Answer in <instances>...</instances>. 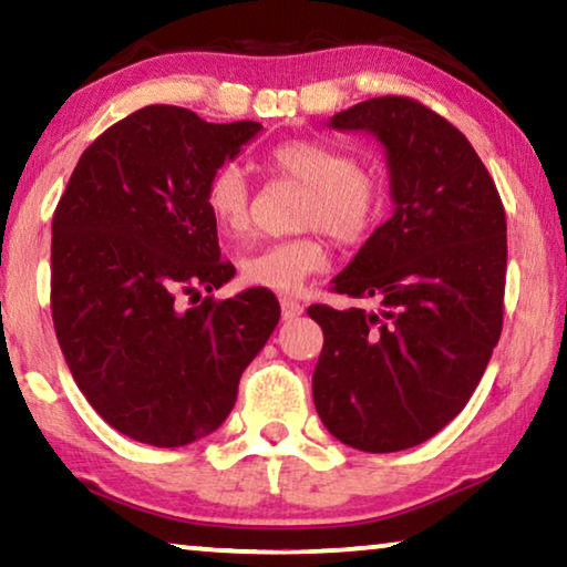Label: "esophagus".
Instances as JSON below:
<instances>
[{"label":"esophagus","mask_w":567,"mask_h":567,"mask_svg":"<svg viewBox=\"0 0 567 567\" xmlns=\"http://www.w3.org/2000/svg\"><path fill=\"white\" fill-rule=\"evenodd\" d=\"M301 312H305V305L297 299H281V315L284 320H293V317H299Z\"/></svg>","instance_id":"esophagus-1"}]
</instances>
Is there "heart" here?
<instances>
[{
    "label": "heart",
    "mask_w": 567,
    "mask_h": 567,
    "mask_svg": "<svg viewBox=\"0 0 567 567\" xmlns=\"http://www.w3.org/2000/svg\"><path fill=\"white\" fill-rule=\"evenodd\" d=\"M268 165L284 181L305 188L299 227L307 235L278 239L245 252L239 276L245 284L278 293L299 291L312 274L328 268L324 231L340 245H359L377 227L384 208V185L374 169L338 146L291 138L270 150ZM206 208L221 235L243 237L252 224V196L237 165H221L206 183Z\"/></svg>",
    "instance_id": "b5f03b06"
}]
</instances>
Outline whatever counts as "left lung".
Segmentation results:
<instances>
[{"label": "left lung", "mask_w": 567, "mask_h": 567, "mask_svg": "<svg viewBox=\"0 0 567 567\" xmlns=\"http://www.w3.org/2000/svg\"><path fill=\"white\" fill-rule=\"evenodd\" d=\"M330 126L382 142L394 214L332 278L377 312L307 309L324 332L315 408L343 444L402 452L454 421L485 374L503 328L506 212L462 131L413 97L363 100Z\"/></svg>", "instance_id": "8db88e82"}]
</instances>
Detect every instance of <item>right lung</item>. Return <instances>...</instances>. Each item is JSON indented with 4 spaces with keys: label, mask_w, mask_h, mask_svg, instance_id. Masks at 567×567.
<instances>
[{
    "label": "right lung",
    "mask_w": 567,
    "mask_h": 567,
    "mask_svg": "<svg viewBox=\"0 0 567 567\" xmlns=\"http://www.w3.org/2000/svg\"><path fill=\"white\" fill-rule=\"evenodd\" d=\"M260 128L146 105L84 150L53 212L61 353L97 415L142 444L185 446L219 429L281 317L268 289L212 297L235 268L219 260L206 183ZM183 298L202 305L185 310Z\"/></svg>",
    "instance_id": "obj_1"
}]
</instances>
